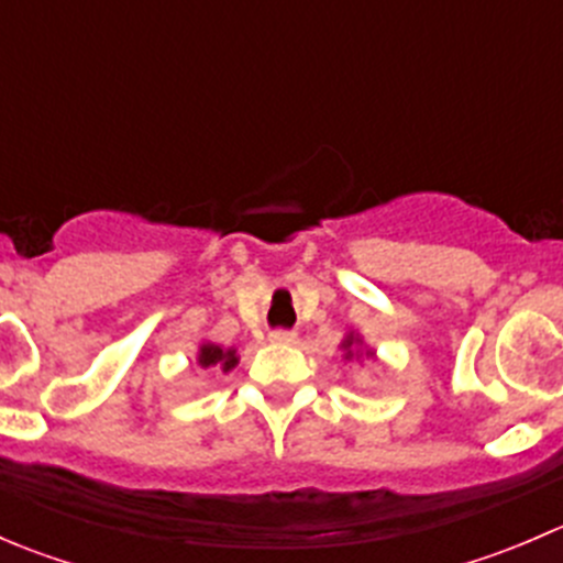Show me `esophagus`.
I'll list each match as a JSON object with an SVG mask.
<instances>
[{"label": "esophagus", "instance_id": "esophagus-1", "mask_svg": "<svg viewBox=\"0 0 563 563\" xmlns=\"http://www.w3.org/2000/svg\"><path fill=\"white\" fill-rule=\"evenodd\" d=\"M269 343L291 345V343H297V334L288 332V329H275V332H269Z\"/></svg>", "mask_w": 563, "mask_h": 563}]
</instances>
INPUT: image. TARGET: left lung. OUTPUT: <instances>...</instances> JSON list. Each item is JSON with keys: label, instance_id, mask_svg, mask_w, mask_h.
<instances>
[{"label": "left lung", "instance_id": "obj_1", "mask_svg": "<svg viewBox=\"0 0 563 563\" xmlns=\"http://www.w3.org/2000/svg\"><path fill=\"white\" fill-rule=\"evenodd\" d=\"M362 343V340H360V334H354V332H349V334H345V340H343V343H340V349H343L345 351V360H354V356H356V360H360V351H356V345H360ZM367 356H373V351H367Z\"/></svg>", "mask_w": 563, "mask_h": 563}]
</instances>
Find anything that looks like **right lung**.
I'll use <instances>...</instances> for the list:
<instances>
[{
  "label": "right lung",
  "mask_w": 563,
  "mask_h": 563,
  "mask_svg": "<svg viewBox=\"0 0 563 563\" xmlns=\"http://www.w3.org/2000/svg\"><path fill=\"white\" fill-rule=\"evenodd\" d=\"M240 356H236V349H220L214 343H201L198 349V365L201 367H220L223 373L234 371Z\"/></svg>",
  "instance_id": "1"
}]
</instances>
